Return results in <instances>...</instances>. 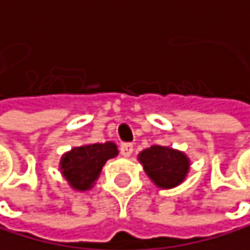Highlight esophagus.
Listing matches in <instances>:
<instances>
[{"label":"esophagus","mask_w":250,"mask_h":250,"mask_svg":"<svg viewBox=\"0 0 250 250\" xmlns=\"http://www.w3.org/2000/svg\"><path fill=\"white\" fill-rule=\"evenodd\" d=\"M133 145L131 144H122L121 145V154L124 156V157H129L133 154Z\"/></svg>","instance_id":"esophagus-1"}]
</instances>
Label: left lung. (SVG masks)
I'll use <instances>...</instances> for the list:
<instances>
[{"mask_svg":"<svg viewBox=\"0 0 250 250\" xmlns=\"http://www.w3.org/2000/svg\"><path fill=\"white\" fill-rule=\"evenodd\" d=\"M137 160L151 182L162 189H172L182 185L191 168L186 152L162 145H152L140 151Z\"/></svg>","mask_w":250,"mask_h":250,"instance_id":"obj_1","label":"left lung"}]
</instances>
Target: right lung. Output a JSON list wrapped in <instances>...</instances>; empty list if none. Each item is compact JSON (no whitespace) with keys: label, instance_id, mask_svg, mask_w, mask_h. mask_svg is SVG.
I'll return each instance as SVG.
<instances>
[{"label":"right lung","instance_id":"obj_1","mask_svg":"<svg viewBox=\"0 0 250 250\" xmlns=\"http://www.w3.org/2000/svg\"><path fill=\"white\" fill-rule=\"evenodd\" d=\"M117 154L119 149L114 142L83 144L62 154L59 160V171L71 189L85 192L94 186L106 160L116 157Z\"/></svg>","mask_w":250,"mask_h":250}]
</instances>
